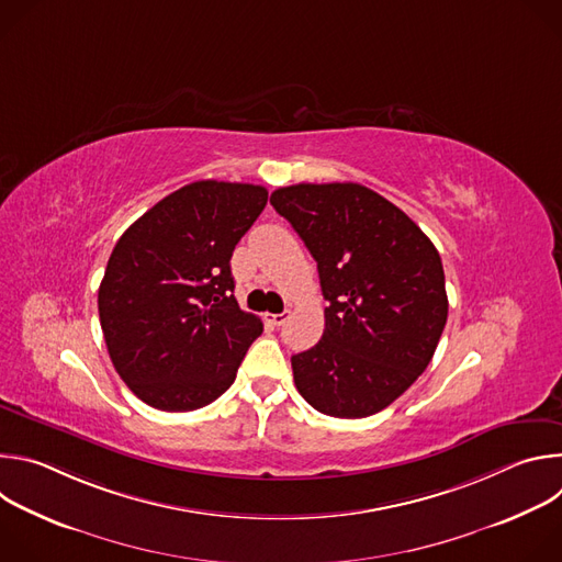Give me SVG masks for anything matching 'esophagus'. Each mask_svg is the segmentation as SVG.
Segmentation results:
<instances>
[{
    "instance_id": "obj_1",
    "label": "esophagus",
    "mask_w": 562,
    "mask_h": 562,
    "mask_svg": "<svg viewBox=\"0 0 562 562\" xmlns=\"http://www.w3.org/2000/svg\"><path fill=\"white\" fill-rule=\"evenodd\" d=\"M291 317V311H282V313H271L269 315V323L271 325H276V327H282L284 323H286V319Z\"/></svg>"
}]
</instances>
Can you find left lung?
Instances as JSON below:
<instances>
[{"instance_id": "obj_1", "label": "left lung", "mask_w": 562, "mask_h": 562, "mask_svg": "<svg viewBox=\"0 0 562 562\" xmlns=\"http://www.w3.org/2000/svg\"><path fill=\"white\" fill-rule=\"evenodd\" d=\"M271 204L317 262L329 302L323 338L291 358L300 395L334 418L382 412L427 369L447 323L436 247L362 184L282 187Z\"/></svg>"}]
</instances>
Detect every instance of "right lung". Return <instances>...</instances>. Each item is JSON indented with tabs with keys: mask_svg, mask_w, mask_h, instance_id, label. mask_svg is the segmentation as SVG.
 I'll return each instance as SVG.
<instances>
[{
	"mask_svg": "<svg viewBox=\"0 0 562 562\" xmlns=\"http://www.w3.org/2000/svg\"><path fill=\"white\" fill-rule=\"evenodd\" d=\"M267 198L265 187L200 180L117 239L98 293L100 323L115 371L146 405H211L262 334V319L233 297L231 256Z\"/></svg>",
	"mask_w": 562,
	"mask_h": 562,
	"instance_id": "1",
	"label": "right lung"
}]
</instances>
